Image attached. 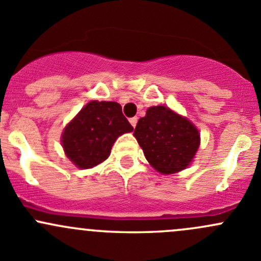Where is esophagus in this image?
<instances>
[{
	"label": "esophagus",
	"instance_id": "esophagus-1",
	"mask_svg": "<svg viewBox=\"0 0 261 261\" xmlns=\"http://www.w3.org/2000/svg\"><path fill=\"white\" fill-rule=\"evenodd\" d=\"M138 120H139L138 117H131L130 118V123H131V125H133V127H135L136 123H138Z\"/></svg>",
	"mask_w": 261,
	"mask_h": 261
}]
</instances>
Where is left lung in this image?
<instances>
[{"mask_svg":"<svg viewBox=\"0 0 261 261\" xmlns=\"http://www.w3.org/2000/svg\"><path fill=\"white\" fill-rule=\"evenodd\" d=\"M134 136L156 172L173 174L186 169L199 147V133L183 116L165 106L149 107L138 121Z\"/></svg>","mask_w":261,"mask_h":261,"instance_id":"1","label":"left lung"}]
</instances>
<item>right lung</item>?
<instances>
[{
    "mask_svg": "<svg viewBox=\"0 0 261 261\" xmlns=\"http://www.w3.org/2000/svg\"><path fill=\"white\" fill-rule=\"evenodd\" d=\"M133 130L117 102L91 101L65 126L62 145L73 164L89 169L109 158L118 136Z\"/></svg>",
    "mask_w": 261,
    "mask_h": 261,
    "instance_id": "obj_1",
    "label": "right lung"
}]
</instances>
